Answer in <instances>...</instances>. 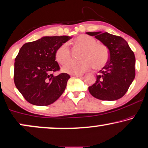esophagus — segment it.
<instances>
[{
    "mask_svg": "<svg viewBox=\"0 0 148 148\" xmlns=\"http://www.w3.org/2000/svg\"><path fill=\"white\" fill-rule=\"evenodd\" d=\"M73 76H76V77H82L83 76V74H72Z\"/></svg>",
    "mask_w": 148,
    "mask_h": 148,
    "instance_id": "obj_1",
    "label": "esophagus"
}]
</instances>
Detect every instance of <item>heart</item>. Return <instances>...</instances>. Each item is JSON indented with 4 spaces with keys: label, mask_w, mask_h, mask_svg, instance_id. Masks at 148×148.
I'll use <instances>...</instances> for the list:
<instances>
[{
    "label": "heart",
    "mask_w": 148,
    "mask_h": 148,
    "mask_svg": "<svg viewBox=\"0 0 148 148\" xmlns=\"http://www.w3.org/2000/svg\"><path fill=\"white\" fill-rule=\"evenodd\" d=\"M76 45L83 48L82 61H71L63 68V71L70 74H80L91 70L94 66L101 69L105 66L109 59V52L104 44H98L92 37L80 35L74 40ZM57 61L61 65H65L70 61L71 51L67 43L61 44L55 53Z\"/></svg>",
    "instance_id": "heart-1"
}]
</instances>
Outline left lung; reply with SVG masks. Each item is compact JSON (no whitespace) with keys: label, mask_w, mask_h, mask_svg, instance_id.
<instances>
[{"label":"left lung","mask_w":148,"mask_h":148,"mask_svg":"<svg viewBox=\"0 0 148 148\" xmlns=\"http://www.w3.org/2000/svg\"><path fill=\"white\" fill-rule=\"evenodd\" d=\"M105 45L109 59L97 75L96 83L89 87L92 96L102 100H116L127 92L135 77V57L121 37L108 33L87 32Z\"/></svg>","instance_id":"1"}]
</instances>
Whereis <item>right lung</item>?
Here are the masks:
<instances>
[{
  "mask_svg": "<svg viewBox=\"0 0 148 148\" xmlns=\"http://www.w3.org/2000/svg\"><path fill=\"white\" fill-rule=\"evenodd\" d=\"M70 38L65 35L43 37L20 48L15 59L14 83L28 102L48 106L62 95L70 76L66 73L54 75L60 70L55 53Z\"/></svg>",
  "mask_w": 148,
  "mask_h": 148,
  "instance_id": "add662e5",
  "label": "right lung"
}]
</instances>
